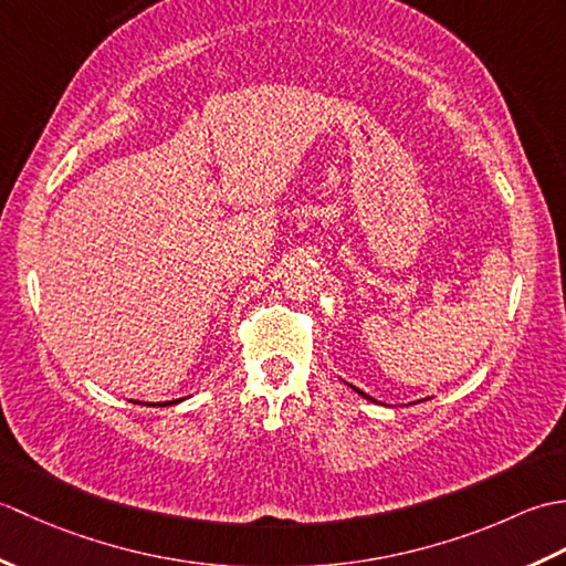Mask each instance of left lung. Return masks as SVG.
I'll list each match as a JSON object with an SVG mask.
<instances>
[{"instance_id":"obj_1","label":"left lung","mask_w":566,"mask_h":566,"mask_svg":"<svg viewBox=\"0 0 566 566\" xmlns=\"http://www.w3.org/2000/svg\"><path fill=\"white\" fill-rule=\"evenodd\" d=\"M350 387H353V384H350ZM353 389H355V387H353ZM355 391H357V394H359V396H365V399H369V401H375V399H371V396H367V394H365V391H359V389H355Z\"/></svg>"}]
</instances>
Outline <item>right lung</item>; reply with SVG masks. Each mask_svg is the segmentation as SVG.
Wrapping results in <instances>:
<instances>
[{"label":"right lung","instance_id":"right-lung-1","mask_svg":"<svg viewBox=\"0 0 566 566\" xmlns=\"http://www.w3.org/2000/svg\"><path fill=\"white\" fill-rule=\"evenodd\" d=\"M182 399H175V401H163V403H153V406H172V403H179Z\"/></svg>","mask_w":566,"mask_h":566}]
</instances>
